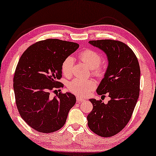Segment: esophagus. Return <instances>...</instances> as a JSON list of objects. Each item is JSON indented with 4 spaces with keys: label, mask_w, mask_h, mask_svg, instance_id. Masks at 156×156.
Listing matches in <instances>:
<instances>
[{
    "label": "esophagus",
    "mask_w": 156,
    "mask_h": 156,
    "mask_svg": "<svg viewBox=\"0 0 156 156\" xmlns=\"http://www.w3.org/2000/svg\"><path fill=\"white\" fill-rule=\"evenodd\" d=\"M76 100H77V101H78V102H82L85 101V99L82 98H80V97H76Z\"/></svg>",
    "instance_id": "34e87169"
}]
</instances>
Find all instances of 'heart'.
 <instances>
[{"label":"heart","instance_id":"obj_1","mask_svg":"<svg viewBox=\"0 0 156 156\" xmlns=\"http://www.w3.org/2000/svg\"><path fill=\"white\" fill-rule=\"evenodd\" d=\"M78 58L90 69L92 74L96 77H102L104 75V68L100 66L102 61V55L94 49H87L78 54ZM74 59L68 56L64 59L62 64V72L64 76L69 77L72 74ZM95 81L93 80H81L76 78L68 84V89L72 93L80 97H87L96 88Z\"/></svg>","mask_w":156,"mask_h":156}]
</instances>
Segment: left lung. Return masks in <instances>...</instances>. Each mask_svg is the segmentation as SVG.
<instances>
[{"label": "left lung", "mask_w": 156, "mask_h": 156, "mask_svg": "<svg viewBox=\"0 0 156 156\" xmlns=\"http://www.w3.org/2000/svg\"><path fill=\"white\" fill-rule=\"evenodd\" d=\"M105 52L108 66L97 90L98 95L107 94V104L90 99L93 105L87 116L92 131L103 137H112L122 130L133 114L140 90V68L133 50L123 42L112 39L89 41Z\"/></svg>", "instance_id": "left-lung-1"}]
</instances>
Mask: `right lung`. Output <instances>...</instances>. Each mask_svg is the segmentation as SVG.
Segmentation results:
<instances>
[{
    "label": "right lung",
    "mask_w": 156,
    "mask_h": 156,
    "mask_svg": "<svg viewBox=\"0 0 156 156\" xmlns=\"http://www.w3.org/2000/svg\"><path fill=\"white\" fill-rule=\"evenodd\" d=\"M78 48L76 43L47 39L29 46L19 59L13 78L16 107L23 120L40 133L60 129L76 103L74 94L61 92L64 84L58 80L63 61ZM56 88L59 92L51 98Z\"/></svg>",
    "instance_id": "add662e5"
}]
</instances>
